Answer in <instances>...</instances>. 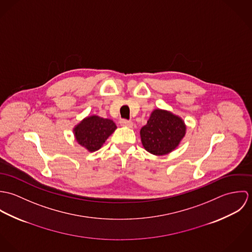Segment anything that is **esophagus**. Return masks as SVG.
Segmentation results:
<instances>
[{
    "label": "esophagus",
    "instance_id": "obj_1",
    "mask_svg": "<svg viewBox=\"0 0 252 252\" xmlns=\"http://www.w3.org/2000/svg\"><path fill=\"white\" fill-rule=\"evenodd\" d=\"M120 125H122V126H126V127H132V126H133V122H132L131 120L121 119V120H120Z\"/></svg>",
    "mask_w": 252,
    "mask_h": 252
}]
</instances>
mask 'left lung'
Instances as JSON below:
<instances>
[{
  "label": "left lung",
  "mask_w": 252,
  "mask_h": 252,
  "mask_svg": "<svg viewBox=\"0 0 252 252\" xmlns=\"http://www.w3.org/2000/svg\"><path fill=\"white\" fill-rule=\"evenodd\" d=\"M182 119L167 110L152 111L146 125L141 129L142 143L146 151L154 155H165L173 151L185 135Z\"/></svg>",
  "instance_id": "left-lung-1"
}]
</instances>
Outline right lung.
Returning a JSON list of instances; mask_svg holds the SVG:
<instances>
[{
	"label": "right lung",
	"instance_id": "obj_1",
	"mask_svg": "<svg viewBox=\"0 0 252 252\" xmlns=\"http://www.w3.org/2000/svg\"><path fill=\"white\" fill-rule=\"evenodd\" d=\"M115 129L116 125L112 120L92 115L83 119L73 129V132L78 144L89 151H96L101 148Z\"/></svg>",
	"mask_w": 252,
	"mask_h": 252
}]
</instances>
